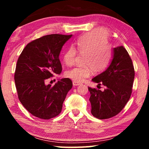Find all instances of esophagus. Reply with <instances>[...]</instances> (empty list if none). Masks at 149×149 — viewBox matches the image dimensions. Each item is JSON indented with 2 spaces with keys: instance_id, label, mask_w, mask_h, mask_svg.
Returning <instances> with one entry per match:
<instances>
[{
  "instance_id": "1",
  "label": "esophagus",
  "mask_w": 149,
  "mask_h": 149,
  "mask_svg": "<svg viewBox=\"0 0 149 149\" xmlns=\"http://www.w3.org/2000/svg\"><path fill=\"white\" fill-rule=\"evenodd\" d=\"M81 84L79 82H76V81H73V85H74V86H78V85H79Z\"/></svg>"
}]
</instances>
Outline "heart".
Returning <instances> with one entry per match:
<instances>
[{
  "label": "heart",
  "instance_id": "obj_1",
  "mask_svg": "<svg viewBox=\"0 0 149 149\" xmlns=\"http://www.w3.org/2000/svg\"><path fill=\"white\" fill-rule=\"evenodd\" d=\"M77 52L85 54L84 66H77L65 72V76L76 82H81L89 77L93 70L102 72L107 68L112 58V48L108 45L107 33L101 29H95L79 37L64 52L63 60L68 65L74 64Z\"/></svg>",
  "mask_w": 149,
  "mask_h": 149
}]
</instances>
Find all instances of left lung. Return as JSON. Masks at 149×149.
I'll return each instance as SVG.
<instances>
[{
  "mask_svg": "<svg viewBox=\"0 0 149 149\" xmlns=\"http://www.w3.org/2000/svg\"><path fill=\"white\" fill-rule=\"evenodd\" d=\"M134 77V67L127 50L123 46L114 48L109 66L92 79L93 82L107 88L101 91L88 87L93 116L108 119L120 113L130 99Z\"/></svg>",
  "mask_w": 149,
  "mask_h": 149,
  "instance_id": "left-lung-1",
  "label": "left lung"
}]
</instances>
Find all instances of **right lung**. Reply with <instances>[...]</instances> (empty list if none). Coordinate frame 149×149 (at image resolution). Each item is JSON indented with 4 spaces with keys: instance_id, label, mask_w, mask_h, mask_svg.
<instances>
[{
    "instance_id": "add662e5",
    "label": "right lung",
    "mask_w": 149,
    "mask_h": 149,
    "mask_svg": "<svg viewBox=\"0 0 149 149\" xmlns=\"http://www.w3.org/2000/svg\"><path fill=\"white\" fill-rule=\"evenodd\" d=\"M72 35L51 34L30 42L17 60L14 80L19 101L35 117L49 120L62 111L67 93L72 87L69 78L59 79L54 86L47 79L60 74L59 55Z\"/></svg>"
}]
</instances>
